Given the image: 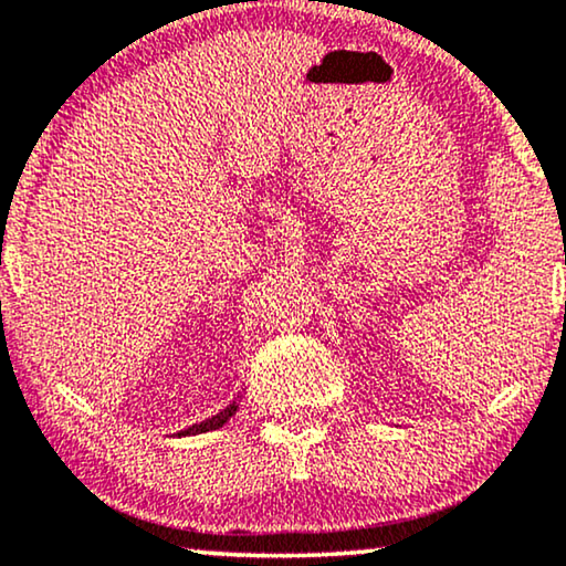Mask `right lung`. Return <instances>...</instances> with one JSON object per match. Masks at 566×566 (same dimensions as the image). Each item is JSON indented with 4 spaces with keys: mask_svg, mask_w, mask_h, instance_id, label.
Masks as SVG:
<instances>
[{
    "mask_svg": "<svg viewBox=\"0 0 566 566\" xmlns=\"http://www.w3.org/2000/svg\"><path fill=\"white\" fill-rule=\"evenodd\" d=\"M235 411H238V406H235V403H230L228 409H222L220 413H217V417L207 419V421H201V424L188 427V429H184V432H180V434H201V432H212V429H220V427L224 424V421H228Z\"/></svg>",
    "mask_w": 566,
    "mask_h": 566,
    "instance_id": "obj_1",
    "label": "right lung"
}]
</instances>
